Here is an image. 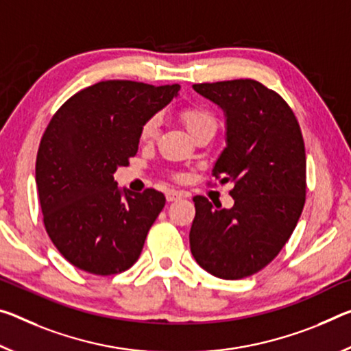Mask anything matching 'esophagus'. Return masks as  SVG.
I'll return each instance as SVG.
<instances>
[{
    "mask_svg": "<svg viewBox=\"0 0 351 351\" xmlns=\"http://www.w3.org/2000/svg\"><path fill=\"white\" fill-rule=\"evenodd\" d=\"M165 198H167V202L171 203V202H176V199L182 198V193L181 192H176V191H169V192H167Z\"/></svg>",
    "mask_w": 351,
    "mask_h": 351,
    "instance_id": "esophagus-1",
    "label": "esophagus"
}]
</instances>
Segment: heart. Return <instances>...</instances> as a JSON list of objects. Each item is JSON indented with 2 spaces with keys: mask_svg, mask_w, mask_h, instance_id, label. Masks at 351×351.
<instances>
[{
  "mask_svg": "<svg viewBox=\"0 0 351 351\" xmlns=\"http://www.w3.org/2000/svg\"><path fill=\"white\" fill-rule=\"evenodd\" d=\"M181 119L184 121L186 128L189 132L193 136L197 131L203 130V128H217V120L215 117L203 108H186L181 112ZM160 126V117L156 114L148 117V119L143 121L141 126V132H138V137H141L142 142H149L158 136Z\"/></svg>",
  "mask_w": 351,
  "mask_h": 351,
  "instance_id": "1",
  "label": "heart"
}]
</instances>
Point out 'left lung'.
<instances>
[{"mask_svg": "<svg viewBox=\"0 0 351 351\" xmlns=\"http://www.w3.org/2000/svg\"><path fill=\"white\" fill-rule=\"evenodd\" d=\"M226 115V148L213 169L232 182L231 209L193 197L191 252L221 280L258 274L295 230L306 199V153L298 120L285 98L254 80L193 84Z\"/></svg>", "mask_w": 351, "mask_h": 351, "instance_id": "8db88e82", "label": "left lung"}]
</instances>
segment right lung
I'll return each mask as SVG.
<instances>
[{"mask_svg":"<svg viewBox=\"0 0 351 351\" xmlns=\"http://www.w3.org/2000/svg\"><path fill=\"white\" fill-rule=\"evenodd\" d=\"M178 90L180 84L101 81L70 97L49 120L36 160L38 202L49 239L77 269L115 275L141 256L165 197L154 189L120 191L114 173L136 156L143 121Z\"/></svg>","mask_w":351,"mask_h":351,"instance_id":"right-lung-1","label":"right lung"}]
</instances>
